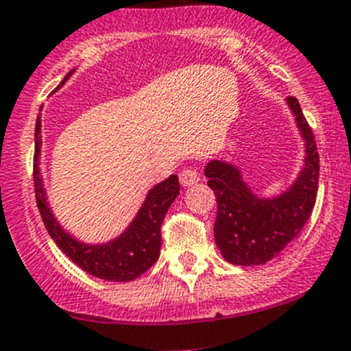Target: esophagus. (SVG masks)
Listing matches in <instances>:
<instances>
[{
  "mask_svg": "<svg viewBox=\"0 0 351 351\" xmlns=\"http://www.w3.org/2000/svg\"><path fill=\"white\" fill-rule=\"evenodd\" d=\"M200 180L199 171L195 168H185L180 171V183L183 186H192L193 183H197Z\"/></svg>",
  "mask_w": 351,
  "mask_h": 351,
  "instance_id": "1",
  "label": "esophagus"
}]
</instances>
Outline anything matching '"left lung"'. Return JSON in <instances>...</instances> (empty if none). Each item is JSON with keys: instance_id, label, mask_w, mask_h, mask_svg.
I'll use <instances>...</instances> for the list:
<instances>
[{"instance_id": "8db88e82", "label": "left lung", "mask_w": 351, "mask_h": 351, "mask_svg": "<svg viewBox=\"0 0 351 351\" xmlns=\"http://www.w3.org/2000/svg\"><path fill=\"white\" fill-rule=\"evenodd\" d=\"M305 141V161L293 185L273 199L257 197L237 166L207 162V185L214 190L217 216L214 238L223 257L234 266H261L276 257L302 231L314 209L319 185V152L297 97H287Z\"/></svg>"}]
</instances>
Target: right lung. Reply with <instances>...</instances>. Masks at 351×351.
Instances as JSON below:
<instances>
[{"instance_id": "obj_1", "label": "right lung", "mask_w": 351, "mask_h": 351, "mask_svg": "<svg viewBox=\"0 0 351 351\" xmlns=\"http://www.w3.org/2000/svg\"><path fill=\"white\" fill-rule=\"evenodd\" d=\"M75 70L68 71L56 89L68 80ZM40 154V117L36 121V154H34V190L37 207L47 233L61 252L80 269L106 281H132L151 269L161 250V224L176 195L180 193L178 176L171 175L165 182L149 190L141 210L130 226L118 238L101 245L82 243L68 234L49 209L46 190L39 171Z\"/></svg>"}]
</instances>
